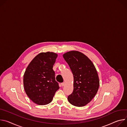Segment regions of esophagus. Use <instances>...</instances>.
I'll return each instance as SVG.
<instances>
[{"label":"esophagus","mask_w":127,"mask_h":127,"mask_svg":"<svg viewBox=\"0 0 127 127\" xmlns=\"http://www.w3.org/2000/svg\"><path fill=\"white\" fill-rule=\"evenodd\" d=\"M65 85V82H64V83H62V86H64Z\"/></svg>","instance_id":"1"}]
</instances>
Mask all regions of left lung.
<instances>
[{"instance_id":"1","label":"left lung","mask_w":127,"mask_h":127,"mask_svg":"<svg viewBox=\"0 0 127 127\" xmlns=\"http://www.w3.org/2000/svg\"><path fill=\"white\" fill-rule=\"evenodd\" d=\"M63 57L74 76V90L68 96V101L75 106H85L92 100L99 87L96 69L87 56L78 51H68Z\"/></svg>"}]
</instances>
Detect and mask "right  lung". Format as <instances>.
<instances>
[{"label": "right lung", "mask_w": 127, "mask_h": 127, "mask_svg": "<svg viewBox=\"0 0 127 127\" xmlns=\"http://www.w3.org/2000/svg\"><path fill=\"white\" fill-rule=\"evenodd\" d=\"M58 54L41 52L28 65L24 75L25 92L35 103L43 105L50 103L56 91L60 88L53 70Z\"/></svg>", "instance_id": "1"}]
</instances>
